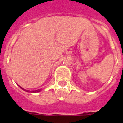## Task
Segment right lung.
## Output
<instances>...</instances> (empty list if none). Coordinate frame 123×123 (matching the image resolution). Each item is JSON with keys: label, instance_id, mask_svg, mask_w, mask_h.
Masks as SVG:
<instances>
[{"label": "right lung", "instance_id": "add662e5", "mask_svg": "<svg viewBox=\"0 0 123 123\" xmlns=\"http://www.w3.org/2000/svg\"><path fill=\"white\" fill-rule=\"evenodd\" d=\"M20 88H22V89L24 90V91H27V92H29V91L28 90H26V89H24V88H22L20 87ZM41 91V89H37V90H36V91H31V92H40Z\"/></svg>", "mask_w": 123, "mask_h": 123}]
</instances>
